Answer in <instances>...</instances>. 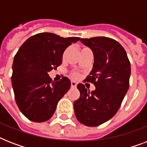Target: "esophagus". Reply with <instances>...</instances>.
Returning a JSON list of instances; mask_svg holds the SVG:
<instances>
[{
  "label": "esophagus",
  "instance_id": "obj_1",
  "mask_svg": "<svg viewBox=\"0 0 147 147\" xmlns=\"http://www.w3.org/2000/svg\"><path fill=\"white\" fill-rule=\"evenodd\" d=\"M77 86V84H76V82H74V81H71V88H76Z\"/></svg>",
  "mask_w": 147,
  "mask_h": 147
}]
</instances>
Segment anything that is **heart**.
<instances>
[{
    "instance_id": "b5f03b06",
    "label": "heart",
    "mask_w": 147,
    "mask_h": 147,
    "mask_svg": "<svg viewBox=\"0 0 147 147\" xmlns=\"http://www.w3.org/2000/svg\"><path fill=\"white\" fill-rule=\"evenodd\" d=\"M71 76L74 78H78L79 75H78L77 72H76V71H72V72H71Z\"/></svg>"
}]
</instances>
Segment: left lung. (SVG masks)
Here are the masks:
<instances>
[{"instance_id": "8db88e82", "label": "left lung", "mask_w": 147, "mask_h": 147, "mask_svg": "<svg viewBox=\"0 0 147 147\" xmlns=\"http://www.w3.org/2000/svg\"><path fill=\"white\" fill-rule=\"evenodd\" d=\"M92 49L94 62L85 82L94 84L90 92L83 84L77 88L80 97L74 102L77 120L88 127H97L115 115L129 88L130 62L117 41L105 36L81 39Z\"/></svg>"}]
</instances>
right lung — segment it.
I'll list each match as a JSON object with an SVG mask.
<instances>
[{
	"label": "right lung",
	"mask_w": 147,
	"mask_h": 147,
	"mask_svg": "<svg viewBox=\"0 0 147 147\" xmlns=\"http://www.w3.org/2000/svg\"><path fill=\"white\" fill-rule=\"evenodd\" d=\"M79 37L63 38L50 33H37L27 39L13 59L12 87L20 111L33 122H44L52 117L59 100L71 87L63 77L53 82L48 72L62 64L67 47Z\"/></svg>",
	"instance_id": "1"
}]
</instances>
